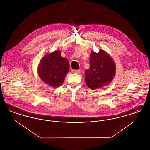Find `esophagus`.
Listing matches in <instances>:
<instances>
[{
  "mask_svg": "<svg viewBox=\"0 0 150 150\" xmlns=\"http://www.w3.org/2000/svg\"><path fill=\"white\" fill-rule=\"evenodd\" d=\"M72 72V73H74V74H79L80 72V70H73Z\"/></svg>",
  "mask_w": 150,
  "mask_h": 150,
  "instance_id": "esophagus-1",
  "label": "esophagus"
}]
</instances>
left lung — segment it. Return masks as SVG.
Masks as SVG:
<instances>
[{
	"mask_svg": "<svg viewBox=\"0 0 150 150\" xmlns=\"http://www.w3.org/2000/svg\"><path fill=\"white\" fill-rule=\"evenodd\" d=\"M115 73L114 62L106 52L100 50L98 53H91L90 67L85 72V81L89 88L96 89L108 85Z\"/></svg>",
	"mask_w": 150,
	"mask_h": 150,
	"instance_id": "obj_1",
	"label": "left lung"
}]
</instances>
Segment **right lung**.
Instances as JSON below:
<instances>
[{"mask_svg":"<svg viewBox=\"0 0 150 150\" xmlns=\"http://www.w3.org/2000/svg\"><path fill=\"white\" fill-rule=\"evenodd\" d=\"M69 62L61 57L59 50L43 57L38 66V75L46 84L54 88L61 86L69 70Z\"/></svg>","mask_w":150,"mask_h":150,"instance_id":"1","label":"right lung"}]
</instances>
